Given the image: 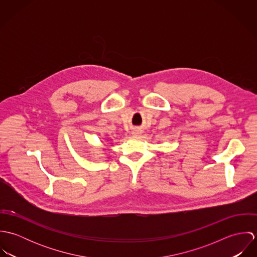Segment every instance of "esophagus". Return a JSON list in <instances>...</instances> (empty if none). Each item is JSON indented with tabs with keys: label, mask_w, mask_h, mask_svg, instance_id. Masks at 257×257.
Listing matches in <instances>:
<instances>
[{
	"label": "esophagus",
	"mask_w": 257,
	"mask_h": 257,
	"mask_svg": "<svg viewBox=\"0 0 257 257\" xmlns=\"http://www.w3.org/2000/svg\"><path fill=\"white\" fill-rule=\"evenodd\" d=\"M142 133H141V131L140 130H134L133 131V135L134 136H140Z\"/></svg>",
	"instance_id": "obj_1"
}]
</instances>
